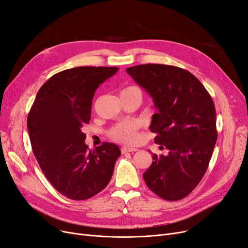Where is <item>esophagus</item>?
<instances>
[{
	"mask_svg": "<svg viewBox=\"0 0 248 248\" xmlns=\"http://www.w3.org/2000/svg\"><path fill=\"white\" fill-rule=\"evenodd\" d=\"M136 151H138L137 148H131V147H123L122 148V153L124 154V153H128V152H136Z\"/></svg>",
	"mask_w": 248,
	"mask_h": 248,
	"instance_id": "1",
	"label": "esophagus"
}]
</instances>
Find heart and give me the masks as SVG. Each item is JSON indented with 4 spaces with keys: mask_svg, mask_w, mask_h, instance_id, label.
Instances as JSON below:
<instances>
[{
    "mask_svg": "<svg viewBox=\"0 0 248 248\" xmlns=\"http://www.w3.org/2000/svg\"><path fill=\"white\" fill-rule=\"evenodd\" d=\"M124 91H137L141 93L140 88L136 86H130L126 87ZM137 130L138 124L134 122H123L115 124L109 130V137L115 141L126 143V144H133L137 140Z\"/></svg>",
    "mask_w": 248,
    "mask_h": 248,
    "instance_id": "1",
    "label": "heart"
}]
</instances>
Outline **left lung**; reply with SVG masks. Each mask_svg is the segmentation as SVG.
<instances>
[{"mask_svg": "<svg viewBox=\"0 0 248 248\" xmlns=\"http://www.w3.org/2000/svg\"><path fill=\"white\" fill-rule=\"evenodd\" d=\"M126 73L152 96L158 112L150 130L160 150L168 151L152 155L143 174L146 185L163 200L184 199L206 173L218 138L211 95L198 78L178 67L146 63Z\"/></svg>", "mask_w": 248, "mask_h": 248, "instance_id": "left-lung-1", "label": "left lung"}]
</instances>
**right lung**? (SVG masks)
Instances as JSON below:
<instances>
[{
    "label": "right lung",
    "mask_w": 248,
    "mask_h": 248,
    "mask_svg": "<svg viewBox=\"0 0 248 248\" xmlns=\"http://www.w3.org/2000/svg\"><path fill=\"white\" fill-rule=\"evenodd\" d=\"M116 67H77L49 78L38 90L27 117L30 143L50 185L74 201L94 197L111 179L121 150L103 143L85 144L84 124L91 120L96 89L117 72Z\"/></svg>",
    "instance_id": "1"
}]
</instances>
